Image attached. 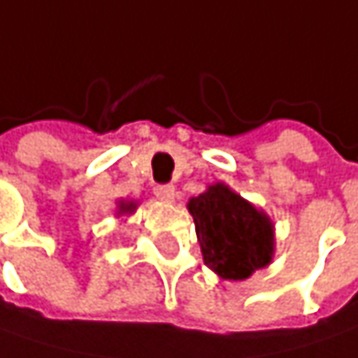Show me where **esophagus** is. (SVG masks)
<instances>
[{
  "label": "esophagus",
  "instance_id": "34e87169",
  "mask_svg": "<svg viewBox=\"0 0 358 358\" xmlns=\"http://www.w3.org/2000/svg\"><path fill=\"white\" fill-rule=\"evenodd\" d=\"M153 192L162 203H174V199H176V188L170 186V184H159V186L153 188Z\"/></svg>",
  "mask_w": 358,
  "mask_h": 358
}]
</instances>
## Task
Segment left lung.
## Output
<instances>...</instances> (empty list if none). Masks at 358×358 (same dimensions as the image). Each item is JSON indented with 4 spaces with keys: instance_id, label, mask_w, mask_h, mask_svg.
<instances>
[{
    "instance_id": "left-lung-1",
    "label": "left lung",
    "mask_w": 358,
    "mask_h": 358,
    "mask_svg": "<svg viewBox=\"0 0 358 358\" xmlns=\"http://www.w3.org/2000/svg\"><path fill=\"white\" fill-rule=\"evenodd\" d=\"M186 209L194 219L203 260L219 278L245 280L273 262V219L225 182L209 184L188 199Z\"/></svg>"
}]
</instances>
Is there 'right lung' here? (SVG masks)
Listing matches in <instances>:
<instances>
[{
	"mask_svg": "<svg viewBox=\"0 0 358 358\" xmlns=\"http://www.w3.org/2000/svg\"><path fill=\"white\" fill-rule=\"evenodd\" d=\"M137 207H139V201H135V199H118L116 201V209H114V215L120 219V217H129V215H133V213L137 211Z\"/></svg>",
	"mask_w": 358,
	"mask_h": 358,
	"instance_id": "right-lung-1",
	"label": "right lung"
}]
</instances>
